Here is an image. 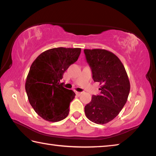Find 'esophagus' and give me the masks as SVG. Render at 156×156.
Wrapping results in <instances>:
<instances>
[{"label": "esophagus", "mask_w": 156, "mask_h": 156, "mask_svg": "<svg viewBox=\"0 0 156 156\" xmlns=\"http://www.w3.org/2000/svg\"><path fill=\"white\" fill-rule=\"evenodd\" d=\"M76 94L77 95V96H80L82 94V92H78V91H76Z\"/></svg>", "instance_id": "esophagus-1"}]
</instances>
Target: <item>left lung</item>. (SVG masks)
Here are the masks:
<instances>
[{
    "instance_id": "obj_1",
    "label": "left lung",
    "mask_w": 156,
    "mask_h": 156,
    "mask_svg": "<svg viewBox=\"0 0 156 156\" xmlns=\"http://www.w3.org/2000/svg\"><path fill=\"white\" fill-rule=\"evenodd\" d=\"M94 82L101 84L100 95H93L84 107L89 120L104 125L114 119L125 106L130 91V83L122 62L106 49H84Z\"/></svg>"
}]
</instances>
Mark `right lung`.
I'll use <instances>...</instances> for the list:
<instances>
[{
	"label": "right lung",
	"mask_w": 156,
	"mask_h": 156,
	"mask_svg": "<svg viewBox=\"0 0 156 156\" xmlns=\"http://www.w3.org/2000/svg\"><path fill=\"white\" fill-rule=\"evenodd\" d=\"M80 48L58 47L47 50L31 65L25 83L29 102L37 114L49 122L67 117L76 94L62 87L60 80L69 66L77 61Z\"/></svg>",
	"instance_id": "add662e5"
}]
</instances>
